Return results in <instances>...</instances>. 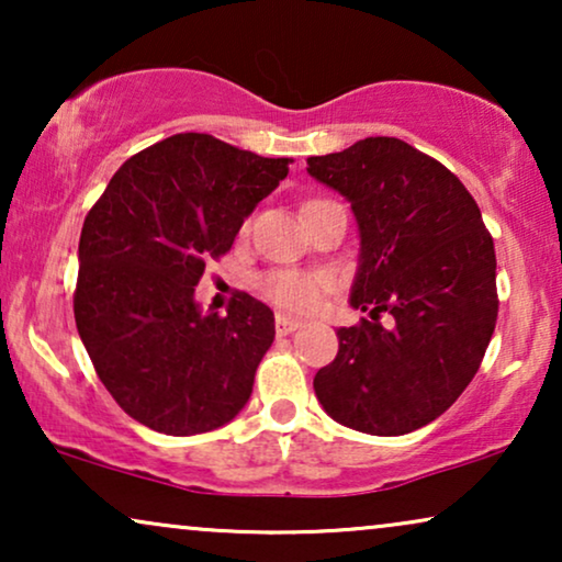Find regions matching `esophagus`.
I'll return each instance as SVG.
<instances>
[{
  "instance_id": "34e87169",
  "label": "esophagus",
  "mask_w": 562,
  "mask_h": 562,
  "mask_svg": "<svg viewBox=\"0 0 562 562\" xmlns=\"http://www.w3.org/2000/svg\"><path fill=\"white\" fill-rule=\"evenodd\" d=\"M299 327H302V319L286 317V314H276V333L279 335H291Z\"/></svg>"
}]
</instances>
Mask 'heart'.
I'll return each mask as SVG.
<instances>
[{
	"label": "heart",
	"instance_id": "1",
	"mask_svg": "<svg viewBox=\"0 0 562 562\" xmlns=\"http://www.w3.org/2000/svg\"><path fill=\"white\" fill-rule=\"evenodd\" d=\"M317 202H325V199H312V202L306 204ZM329 289H333V279H329L325 271H299V268H286V271L268 273L263 279L266 296L286 312L314 310Z\"/></svg>",
	"mask_w": 562,
	"mask_h": 562
}]
</instances>
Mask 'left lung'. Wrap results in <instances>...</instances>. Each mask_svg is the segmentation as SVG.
<instances>
[{
  "mask_svg": "<svg viewBox=\"0 0 562 562\" xmlns=\"http://www.w3.org/2000/svg\"><path fill=\"white\" fill-rule=\"evenodd\" d=\"M340 191L360 229L337 356L314 375L325 412L358 432L396 437L448 412L494 335L496 252L475 199L452 171L398 137H366L306 158Z\"/></svg>",
  "mask_w": 562,
  "mask_h": 562,
  "instance_id": "1",
  "label": "left lung"
}]
</instances>
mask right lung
<instances>
[{"instance_id":"right-lung-1","label":"right lung","mask_w":562,"mask_h":562,"mask_svg":"<svg viewBox=\"0 0 562 562\" xmlns=\"http://www.w3.org/2000/svg\"><path fill=\"white\" fill-rule=\"evenodd\" d=\"M289 164L179 133L127 158L89 210L76 329L99 381L140 425L199 435L248 404L276 337L273 312L240 291L227 314H204L194 286Z\"/></svg>"}]
</instances>
